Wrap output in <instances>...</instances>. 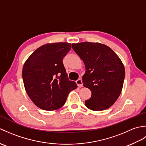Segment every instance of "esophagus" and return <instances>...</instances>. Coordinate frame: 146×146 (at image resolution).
<instances>
[{
  "instance_id": "34e87169",
  "label": "esophagus",
  "mask_w": 146,
  "mask_h": 146,
  "mask_svg": "<svg viewBox=\"0 0 146 146\" xmlns=\"http://www.w3.org/2000/svg\"><path fill=\"white\" fill-rule=\"evenodd\" d=\"M76 84L78 85V86L79 87H82L83 86V82H82V79H78V80H76Z\"/></svg>"
}]
</instances>
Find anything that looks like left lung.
Segmentation results:
<instances>
[{
	"instance_id": "1",
	"label": "left lung",
	"mask_w": 146,
	"mask_h": 146,
	"mask_svg": "<svg viewBox=\"0 0 146 146\" xmlns=\"http://www.w3.org/2000/svg\"><path fill=\"white\" fill-rule=\"evenodd\" d=\"M72 48L85 65L83 86L92 92L86 107L95 111L107 109L122 92L125 78L122 61L110 48L98 42L72 44Z\"/></svg>"
}]
</instances>
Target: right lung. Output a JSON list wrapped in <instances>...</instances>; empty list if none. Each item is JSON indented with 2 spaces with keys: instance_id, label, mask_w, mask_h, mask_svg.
<instances>
[{
  "instance_id": "obj_1",
  "label": "right lung",
  "mask_w": 146,
  "mask_h": 146,
  "mask_svg": "<svg viewBox=\"0 0 146 146\" xmlns=\"http://www.w3.org/2000/svg\"><path fill=\"white\" fill-rule=\"evenodd\" d=\"M68 42L41 46L30 56L23 68V79L27 95L37 107L45 110L62 107L69 93L77 88L68 79L63 59L70 51Z\"/></svg>"
}]
</instances>
